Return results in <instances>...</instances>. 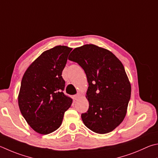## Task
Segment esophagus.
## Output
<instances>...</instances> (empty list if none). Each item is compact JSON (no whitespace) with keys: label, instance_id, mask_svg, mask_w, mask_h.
I'll list each match as a JSON object with an SVG mask.
<instances>
[{"label":"esophagus","instance_id":"1","mask_svg":"<svg viewBox=\"0 0 158 158\" xmlns=\"http://www.w3.org/2000/svg\"><path fill=\"white\" fill-rule=\"evenodd\" d=\"M80 97H81V94H76V95L74 96V100H77V99H79Z\"/></svg>","mask_w":158,"mask_h":158}]
</instances>
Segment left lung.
I'll return each instance as SVG.
<instances>
[{
    "label": "left lung",
    "mask_w": 158,
    "mask_h": 158,
    "mask_svg": "<svg viewBox=\"0 0 158 158\" xmlns=\"http://www.w3.org/2000/svg\"><path fill=\"white\" fill-rule=\"evenodd\" d=\"M68 59L84 69L89 108L81 114L85 127L99 134L113 131L126 116L131 86L124 67L114 54L93 44L76 48Z\"/></svg>",
    "instance_id": "1"
}]
</instances>
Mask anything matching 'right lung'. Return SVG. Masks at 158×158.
Returning a JSON list of instances; mask_svg holds the SVG:
<instances>
[{"instance_id":"right-lung-1","label":"right lung","mask_w":158,"mask_h":158,"mask_svg":"<svg viewBox=\"0 0 158 158\" xmlns=\"http://www.w3.org/2000/svg\"><path fill=\"white\" fill-rule=\"evenodd\" d=\"M72 50L58 45L44 52L23 77L19 106L27 124L40 134L58 129L73 102L63 93L65 82L61 76Z\"/></svg>"}]
</instances>
